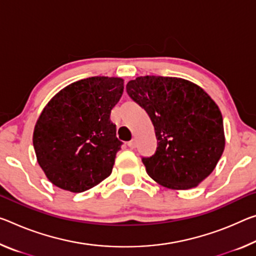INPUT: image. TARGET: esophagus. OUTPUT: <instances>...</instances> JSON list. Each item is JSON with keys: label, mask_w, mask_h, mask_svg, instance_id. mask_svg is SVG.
Listing matches in <instances>:
<instances>
[{"label": "esophagus", "mask_w": 256, "mask_h": 256, "mask_svg": "<svg viewBox=\"0 0 256 256\" xmlns=\"http://www.w3.org/2000/svg\"><path fill=\"white\" fill-rule=\"evenodd\" d=\"M128 146L130 148H136V139H132L131 141H130V142H128Z\"/></svg>", "instance_id": "1"}]
</instances>
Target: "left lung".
I'll return each instance as SVG.
<instances>
[{
	"label": "left lung",
	"mask_w": 256,
	"mask_h": 256,
	"mask_svg": "<svg viewBox=\"0 0 256 256\" xmlns=\"http://www.w3.org/2000/svg\"><path fill=\"white\" fill-rule=\"evenodd\" d=\"M128 94L152 120L157 150L144 157L148 176L173 190L197 186L216 168L226 146L220 109L200 86L180 77L140 76Z\"/></svg>",
	"instance_id": "obj_1"
}]
</instances>
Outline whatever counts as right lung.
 Wrapping results in <instances>:
<instances>
[{"label": "right lung", "instance_id": "obj_1", "mask_svg": "<svg viewBox=\"0 0 256 256\" xmlns=\"http://www.w3.org/2000/svg\"><path fill=\"white\" fill-rule=\"evenodd\" d=\"M123 90L120 77H88L67 85L44 107L33 144L54 186L83 192L110 176L122 142L109 117Z\"/></svg>", "mask_w": 256, "mask_h": 256}]
</instances>
